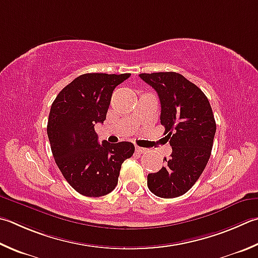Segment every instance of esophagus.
Returning a JSON list of instances; mask_svg holds the SVG:
<instances>
[{
	"instance_id": "esophagus-1",
	"label": "esophagus",
	"mask_w": 258,
	"mask_h": 258,
	"mask_svg": "<svg viewBox=\"0 0 258 258\" xmlns=\"http://www.w3.org/2000/svg\"><path fill=\"white\" fill-rule=\"evenodd\" d=\"M135 151H137L138 153H145V152H148V150L144 149V148L137 147V148H135Z\"/></svg>"
}]
</instances>
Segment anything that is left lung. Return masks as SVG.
I'll return each instance as SVG.
<instances>
[{
    "label": "left lung",
    "instance_id": "left-lung-1",
    "mask_svg": "<svg viewBox=\"0 0 258 258\" xmlns=\"http://www.w3.org/2000/svg\"><path fill=\"white\" fill-rule=\"evenodd\" d=\"M140 78L157 91L161 105L160 121L172 148L166 166L148 175V187L163 199L188 191L210 159L217 130L207 96L176 72L141 73Z\"/></svg>",
    "mask_w": 258,
    "mask_h": 258
}]
</instances>
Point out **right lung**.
Here are the masks:
<instances>
[{
  "mask_svg": "<svg viewBox=\"0 0 258 258\" xmlns=\"http://www.w3.org/2000/svg\"><path fill=\"white\" fill-rule=\"evenodd\" d=\"M131 73H86L62 89L50 107L47 135L56 165L78 193L99 198L118 182L119 170L133 156L131 142L98 143L97 123H104L114 89Z\"/></svg>",
  "mask_w": 258,
  "mask_h": 258,
  "instance_id": "add662e5",
  "label": "right lung"
}]
</instances>
